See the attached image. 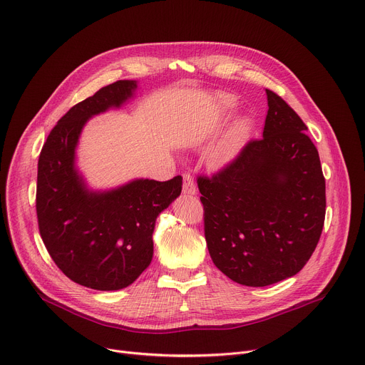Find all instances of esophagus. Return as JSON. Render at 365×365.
<instances>
[{
	"label": "esophagus",
	"mask_w": 365,
	"mask_h": 365,
	"mask_svg": "<svg viewBox=\"0 0 365 365\" xmlns=\"http://www.w3.org/2000/svg\"><path fill=\"white\" fill-rule=\"evenodd\" d=\"M197 191L194 180L190 174H184V184H182V192L188 194V195H194Z\"/></svg>",
	"instance_id": "obj_1"
}]
</instances>
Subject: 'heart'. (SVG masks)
<instances>
[{
  "instance_id": "obj_1",
  "label": "heart",
  "mask_w": 365,
  "mask_h": 365,
  "mask_svg": "<svg viewBox=\"0 0 365 365\" xmlns=\"http://www.w3.org/2000/svg\"><path fill=\"white\" fill-rule=\"evenodd\" d=\"M223 103H225L226 107H232V104H233L232 100H229V98H226ZM242 132H244V126H237V128L229 135V138L216 149V152L213 153V159H215V160H222V159L230 152V149L235 146V143H236L237 139L240 138Z\"/></svg>"
}]
</instances>
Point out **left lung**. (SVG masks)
I'll use <instances>...</instances> for the list:
<instances>
[{
  "instance_id": "obj_1",
  "label": "left lung",
  "mask_w": 365,
  "mask_h": 365,
  "mask_svg": "<svg viewBox=\"0 0 365 365\" xmlns=\"http://www.w3.org/2000/svg\"><path fill=\"white\" fill-rule=\"evenodd\" d=\"M261 139L213 175H198L205 236L215 265L242 286L265 287L310 259L327 213L325 177L299 114L265 90Z\"/></svg>"
}]
</instances>
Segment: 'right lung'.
Wrapping results in <instances>:
<instances>
[{"label": "right lung", "mask_w": 365, "mask_h": 365, "mask_svg": "<svg viewBox=\"0 0 365 365\" xmlns=\"http://www.w3.org/2000/svg\"><path fill=\"white\" fill-rule=\"evenodd\" d=\"M135 81H115L75 104L49 133L37 164L36 213L40 236L58 268L78 284L120 290L149 267L158 215L181 194L182 177L138 180L90 192L73 168L86 121L132 97Z\"/></svg>", "instance_id": "obj_1"}]
</instances>
